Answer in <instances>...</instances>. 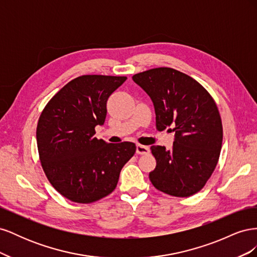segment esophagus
<instances>
[{
    "mask_svg": "<svg viewBox=\"0 0 257 257\" xmlns=\"http://www.w3.org/2000/svg\"><path fill=\"white\" fill-rule=\"evenodd\" d=\"M136 152L138 154H148L150 152V149H149V147L141 145V144H137L136 145Z\"/></svg>",
    "mask_w": 257,
    "mask_h": 257,
    "instance_id": "esophagus-1",
    "label": "esophagus"
}]
</instances>
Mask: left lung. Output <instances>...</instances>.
<instances>
[{
  "mask_svg": "<svg viewBox=\"0 0 257 257\" xmlns=\"http://www.w3.org/2000/svg\"><path fill=\"white\" fill-rule=\"evenodd\" d=\"M132 78L152 99L157 130L175 132L169 150L150 148L157 160L149 174L151 183L175 197L194 195L211 177L221 153L223 126L213 97L192 77L170 67L152 68Z\"/></svg>",
  "mask_w": 257,
  "mask_h": 257,
  "instance_id": "1",
  "label": "left lung"
}]
</instances>
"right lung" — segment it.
<instances>
[{
  "instance_id": "obj_1",
  "label": "right lung",
  "mask_w": 257,
  "mask_h": 257,
  "mask_svg": "<svg viewBox=\"0 0 257 257\" xmlns=\"http://www.w3.org/2000/svg\"><path fill=\"white\" fill-rule=\"evenodd\" d=\"M125 76L83 75L69 81L43 109L36 128L44 173L62 196L91 204L115 189L122 167L136 152L133 143L97 139L108 97Z\"/></svg>"
}]
</instances>
